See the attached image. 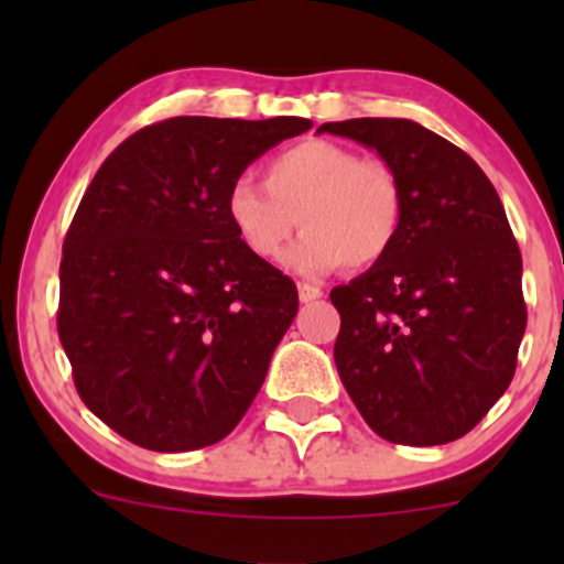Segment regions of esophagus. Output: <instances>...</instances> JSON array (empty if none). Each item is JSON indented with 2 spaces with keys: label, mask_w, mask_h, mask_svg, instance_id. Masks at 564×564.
<instances>
[{
  "label": "esophagus",
  "mask_w": 564,
  "mask_h": 564,
  "mask_svg": "<svg viewBox=\"0 0 564 564\" xmlns=\"http://www.w3.org/2000/svg\"><path fill=\"white\" fill-rule=\"evenodd\" d=\"M300 300L307 304V302H315V300H321L323 296V289H318V286H313V283H300Z\"/></svg>",
  "instance_id": "esophagus-1"
}]
</instances>
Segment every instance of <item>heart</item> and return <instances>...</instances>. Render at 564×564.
I'll use <instances>...</instances> for the list:
<instances>
[{
    "label": "heart",
    "mask_w": 564,
    "mask_h": 564,
    "mask_svg": "<svg viewBox=\"0 0 564 564\" xmlns=\"http://www.w3.org/2000/svg\"><path fill=\"white\" fill-rule=\"evenodd\" d=\"M228 219L257 260L275 262L294 230L291 268L321 275L371 268L392 251L403 225V191L384 161L332 140H302L270 159L264 185L241 177L225 198Z\"/></svg>",
    "instance_id": "obj_1"
}]
</instances>
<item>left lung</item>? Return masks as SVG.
<instances>
[{
    "label": "left lung",
    "mask_w": 564,
    "mask_h": 564,
    "mask_svg": "<svg viewBox=\"0 0 564 564\" xmlns=\"http://www.w3.org/2000/svg\"><path fill=\"white\" fill-rule=\"evenodd\" d=\"M318 132L373 148L403 191L390 254L332 289L341 384L390 443L464 437L507 392L528 323L501 198L475 159L416 121H328Z\"/></svg>",
    "instance_id": "left-lung-1"
}]
</instances>
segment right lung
Returning <instances> with one entry per match:
<instances>
[{"instance_id": "obj_1", "label": "right lung", "mask_w": 564, "mask_h": 564, "mask_svg": "<svg viewBox=\"0 0 564 564\" xmlns=\"http://www.w3.org/2000/svg\"><path fill=\"white\" fill-rule=\"evenodd\" d=\"M310 119L174 116L102 161L63 241L57 334L84 405L159 453L215 445L268 377L300 296L232 230L246 166Z\"/></svg>"}]
</instances>
